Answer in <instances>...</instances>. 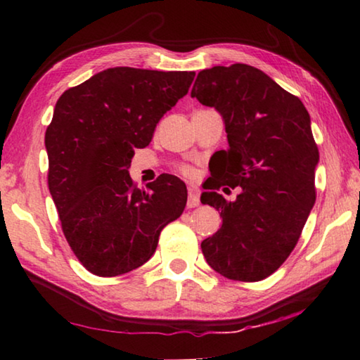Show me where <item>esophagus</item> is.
<instances>
[{
	"instance_id": "34e87169",
	"label": "esophagus",
	"mask_w": 360,
	"mask_h": 360,
	"mask_svg": "<svg viewBox=\"0 0 360 360\" xmlns=\"http://www.w3.org/2000/svg\"><path fill=\"white\" fill-rule=\"evenodd\" d=\"M200 205V191L197 186H188V200L187 208H195Z\"/></svg>"
}]
</instances>
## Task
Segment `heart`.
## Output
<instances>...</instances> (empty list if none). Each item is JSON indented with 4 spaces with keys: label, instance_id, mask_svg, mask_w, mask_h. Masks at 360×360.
I'll return each mask as SVG.
<instances>
[{
    "label": "heart",
    "instance_id": "1",
    "mask_svg": "<svg viewBox=\"0 0 360 360\" xmlns=\"http://www.w3.org/2000/svg\"><path fill=\"white\" fill-rule=\"evenodd\" d=\"M181 172L184 173L186 176H193V169H192L191 167H187V165H186V167H182V168H181Z\"/></svg>",
    "mask_w": 360,
    "mask_h": 360
}]
</instances>
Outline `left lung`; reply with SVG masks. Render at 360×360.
Returning a JSON list of instances; mask_svg holds the SVG:
<instances>
[{
    "label": "left lung",
    "instance_id": "left-lung-1",
    "mask_svg": "<svg viewBox=\"0 0 360 360\" xmlns=\"http://www.w3.org/2000/svg\"><path fill=\"white\" fill-rule=\"evenodd\" d=\"M191 95L222 115L229 141L202 193L222 217L203 255L225 278L260 281L289 257L316 202L311 119L297 96L245 63L200 71ZM225 184L242 188L235 202L215 192Z\"/></svg>",
    "mask_w": 360,
    "mask_h": 360
}]
</instances>
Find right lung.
Instances as JSON below:
<instances>
[{
  "instance_id": "add662e5",
  "label": "right lung",
  "mask_w": 360,
  "mask_h": 360,
  "mask_svg": "<svg viewBox=\"0 0 360 360\" xmlns=\"http://www.w3.org/2000/svg\"><path fill=\"white\" fill-rule=\"evenodd\" d=\"M193 77V71L117 66L57 101L44 139L49 191L66 241L96 276H119L146 264L162 229L186 208L187 188L179 178L162 174L141 191L129 167Z\"/></svg>"
}]
</instances>
